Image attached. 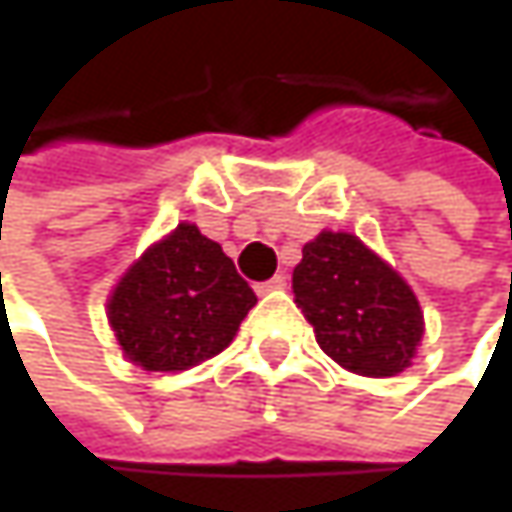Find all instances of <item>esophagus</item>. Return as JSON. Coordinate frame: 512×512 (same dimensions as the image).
<instances>
[{"instance_id": "obj_1", "label": "esophagus", "mask_w": 512, "mask_h": 512, "mask_svg": "<svg viewBox=\"0 0 512 512\" xmlns=\"http://www.w3.org/2000/svg\"><path fill=\"white\" fill-rule=\"evenodd\" d=\"M287 287V278L284 275H272L269 281L257 284V293H269V290H284Z\"/></svg>"}]
</instances>
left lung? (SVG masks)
Returning <instances> with one entry per match:
<instances>
[{"label":"left lung","instance_id":"1","mask_svg":"<svg viewBox=\"0 0 512 512\" xmlns=\"http://www.w3.org/2000/svg\"><path fill=\"white\" fill-rule=\"evenodd\" d=\"M293 296L317 344L361 376L406 370L424 335L412 287L353 234L323 231L293 269Z\"/></svg>","mask_w":512,"mask_h":512}]
</instances>
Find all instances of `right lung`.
<instances>
[{
  "mask_svg": "<svg viewBox=\"0 0 512 512\" xmlns=\"http://www.w3.org/2000/svg\"><path fill=\"white\" fill-rule=\"evenodd\" d=\"M255 302L222 246L183 222L124 272L106 311L124 356L174 373L219 356Z\"/></svg>",
  "mask_w": 512,
  "mask_h": 512,
  "instance_id": "1",
  "label": "right lung"
}]
</instances>
